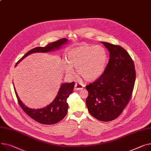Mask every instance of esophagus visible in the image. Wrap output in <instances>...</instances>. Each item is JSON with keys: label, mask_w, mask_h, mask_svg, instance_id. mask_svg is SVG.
<instances>
[{"label": "esophagus", "mask_w": 151, "mask_h": 151, "mask_svg": "<svg viewBox=\"0 0 151 151\" xmlns=\"http://www.w3.org/2000/svg\"><path fill=\"white\" fill-rule=\"evenodd\" d=\"M84 85L81 83H75V90H81L83 89V87H84Z\"/></svg>", "instance_id": "34e87169"}]
</instances>
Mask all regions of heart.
Returning a JSON list of instances; mask_svg holds the SVG:
<instances>
[{
    "label": "heart",
    "instance_id": "obj_1",
    "mask_svg": "<svg viewBox=\"0 0 151 151\" xmlns=\"http://www.w3.org/2000/svg\"><path fill=\"white\" fill-rule=\"evenodd\" d=\"M70 65H65L67 73H73L72 68H77L78 74L86 81H93L103 73L107 61L105 49L99 45H84L73 48L68 53Z\"/></svg>",
    "mask_w": 151,
    "mask_h": 151
}]
</instances>
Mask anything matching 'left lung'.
Here are the masks:
<instances>
[{"label":"left lung","mask_w":151,"mask_h":151,"mask_svg":"<svg viewBox=\"0 0 151 151\" xmlns=\"http://www.w3.org/2000/svg\"><path fill=\"white\" fill-rule=\"evenodd\" d=\"M107 48L109 60L103 73L86 86V105L94 118L110 122L118 118L131 98L136 72L132 58L122 47L101 42Z\"/></svg>","instance_id":"left-lung-1"}]
</instances>
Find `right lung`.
I'll return each instance as SVG.
<instances>
[{
    "instance_id": "right-lung-1",
    "label": "right lung",
    "mask_w": 151,
    "mask_h": 151,
    "mask_svg": "<svg viewBox=\"0 0 151 151\" xmlns=\"http://www.w3.org/2000/svg\"><path fill=\"white\" fill-rule=\"evenodd\" d=\"M68 40L65 38L59 39L58 41L50 43L44 47H38L30 50L24 56H22L16 63V65L28 55L36 52H48L55 49H58L62 45L65 44ZM75 86V82L71 83L63 84L59 90V92L53 101L48 106L40 109H32L25 106L20 100L16 90L14 92L20 106L24 111L36 122L42 124H53L59 122L67 114L68 105L67 99L69 95L73 92Z\"/></svg>"
}]
</instances>
